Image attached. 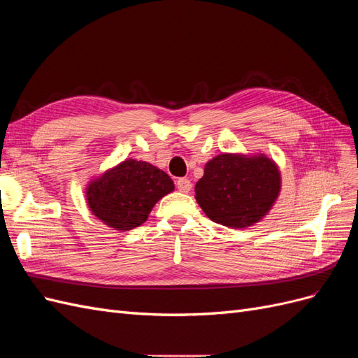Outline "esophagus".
Returning a JSON list of instances; mask_svg holds the SVG:
<instances>
[{"mask_svg":"<svg viewBox=\"0 0 358 358\" xmlns=\"http://www.w3.org/2000/svg\"><path fill=\"white\" fill-rule=\"evenodd\" d=\"M176 187H178V189H179L180 192H189V191H191V187H192V183H191V180L187 179V178H179V179L176 180Z\"/></svg>","mask_w":358,"mask_h":358,"instance_id":"1","label":"esophagus"}]
</instances>
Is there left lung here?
<instances>
[{
  "mask_svg": "<svg viewBox=\"0 0 358 358\" xmlns=\"http://www.w3.org/2000/svg\"><path fill=\"white\" fill-rule=\"evenodd\" d=\"M196 200L208 218L230 229L262 221L280 192V171L264 154H221L206 162Z\"/></svg>",
  "mask_w": 358,
  "mask_h": 358,
  "instance_id": "obj_1",
  "label": "left lung"
}]
</instances>
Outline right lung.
I'll list each match as a JSON object with an SVG mask.
<instances>
[{
	"mask_svg": "<svg viewBox=\"0 0 358 358\" xmlns=\"http://www.w3.org/2000/svg\"><path fill=\"white\" fill-rule=\"evenodd\" d=\"M175 189L166 171L146 161L125 159L92 179L86 187L90 210L119 231L142 225L154 206Z\"/></svg>",
	"mask_w": 358,
	"mask_h": 358,
	"instance_id": "1",
	"label": "right lung"
}]
</instances>
